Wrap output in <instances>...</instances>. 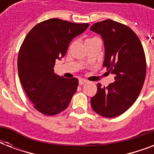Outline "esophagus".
Masks as SVG:
<instances>
[{"mask_svg":"<svg viewBox=\"0 0 154 154\" xmlns=\"http://www.w3.org/2000/svg\"><path fill=\"white\" fill-rule=\"evenodd\" d=\"M86 82H87L86 80H85V79H80L79 80V85H84L85 83H86Z\"/></svg>","mask_w":154,"mask_h":154,"instance_id":"esophagus-1","label":"esophagus"}]
</instances>
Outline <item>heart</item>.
<instances>
[{
  "instance_id": "heart-1",
  "label": "heart",
  "mask_w": 154,
  "mask_h": 154,
  "mask_svg": "<svg viewBox=\"0 0 154 154\" xmlns=\"http://www.w3.org/2000/svg\"><path fill=\"white\" fill-rule=\"evenodd\" d=\"M94 39H95V37H94V38H88V39L85 41V43H86V42H90V41H93Z\"/></svg>"
}]
</instances>
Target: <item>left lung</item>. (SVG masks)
<instances>
[{
    "label": "left lung",
    "instance_id": "left-lung-1",
    "mask_svg": "<svg viewBox=\"0 0 154 154\" xmlns=\"http://www.w3.org/2000/svg\"><path fill=\"white\" fill-rule=\"evenodd\" d=\"M90 30L101 36L105 45L103 67L115 75L107 87L97 85L90 100L94 111L105 117H116L128 110L139 96L146 79L145 52L137 34L126 25L112 20L94 24Z\"/></svg>",
    "mask_w": 154,
    "mask_h": 154
}]
</instances>
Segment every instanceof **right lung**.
Instances as JSON below:
<instances>
[{
	"mask_svg": "<svg viewBox=\"0 0 154 154\" xmlns=\"http://www.w3.org/2000/svg\"><path fill=\"white\" fill-rule=\"evenodd\" d=\"M89 26L53 18L38 23L26 35L18 53V74L33 107L43 114L62 112L77 91L78 80L58 76L53 68L71 41Z\"/></svg>",
	"mask_w": 154,
	"mask_h": 154,
	"instance_id": "add662e5",
	"label": "right lung"
}]
</instances>
